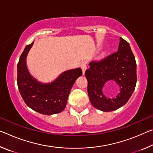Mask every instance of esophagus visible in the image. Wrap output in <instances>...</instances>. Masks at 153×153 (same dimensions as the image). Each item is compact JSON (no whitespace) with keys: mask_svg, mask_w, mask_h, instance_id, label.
<instances>
[{"mask_svg":"<svg viewBox=\"0 0 153 153\" xmlns=\"http://www.w3.org/2000/svg\"><path fill=\"white\" fill-rule=\"evenodd\" d=\"M80 67H81V68L82 69V74H83V75H84L85 74V71H86V69H87V63L86 61H83L81 63V65H80Z\"/></svg>","mask_w":153,"mask_h":153,"instance_id":"1","label":"esophagus"}]
</instances>
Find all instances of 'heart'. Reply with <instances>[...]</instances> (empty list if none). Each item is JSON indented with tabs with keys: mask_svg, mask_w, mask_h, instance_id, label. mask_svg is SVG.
Listing matches in <instances>:
<instances>
[{
	"mask_svg": "<svg viewBox=\"0 0 153 153\" xmlns=\"http://www.w3.org/2000/svg\"><path fill=\"white\" fill-rule=\"evenodd\" d=\"M105 55V53H104V54H103V55Z\"/></svg>",
	"mask_w": 153,
	"mask_h": 153,
	"instance_id": "heart-1",
	"label": "heart"
}]
</instances>
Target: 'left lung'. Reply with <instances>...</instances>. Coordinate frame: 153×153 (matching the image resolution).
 Wrapping results in <instances>:
<instances>
[{
  "label": "left lung",
  "mask_w": 153,
  "mask_h": 153,
  "mask_svg": "<svg viewBox=\"0 0 153 153\" xmlns=\"http://www.w3.org/2000/svg\"><path fill=\"white\" fill-rule=\"evenodd\" d=\"M89 65L85 76L93 107L108 112L126 105L133 94L137 82L136 63L129 44L120 38L118 51L100 61L90 62ZM109 81L120 87V92L116 97L109 98L103 94V88Z\"/></svg>",
  "instance_id": "obj_1"
}]
</instances>
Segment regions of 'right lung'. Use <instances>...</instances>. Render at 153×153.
I'll return each instance as SVG.
<instances>
[{"label":"right lung","mask_w":153,"mask_h":153,"mask_svg":"<svg viewBox=\"0 0 153 153\" xmlns=\"http://www.w3.org/2000/svg\"><path fill=\"white\" fill-rule=\"evenodd\" d=\"M33 42L28 45L17 64V86L21 96L28 107L43 115L61 113L66 107L69 92L82 71L76 68L64 71L55 81L44 84L31 76L26 65V56Z\"/></svg>","instance_id":"right-lung-1"}]
</instances>
